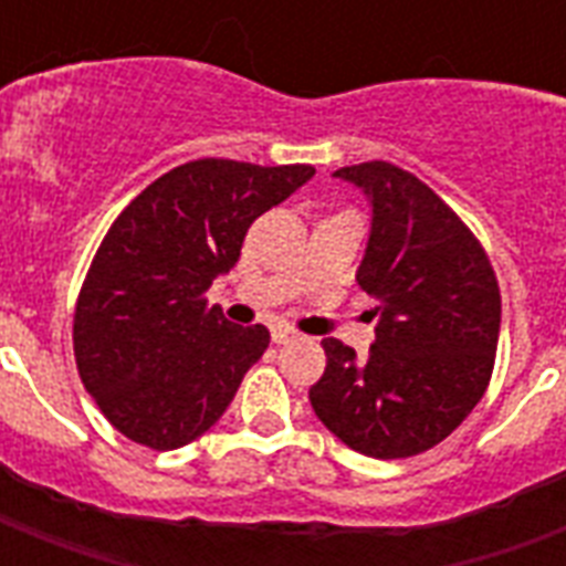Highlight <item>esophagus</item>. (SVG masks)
Masks as SVG:
<instances>
[{
    "mask_svg": "<svg viewBox=\"0 0 566 566\" xmlns=\"http://www.w3.org/2000/svg\"><path fill=\"white\" fill-rule=\"evenodd\" d=\"M293 337H296V328L287 326V323L273 326V344H287V340H293Z\"/></svg>",
    "mask_w": 566,
    "mask_h": 566,
    "instance_id": "obj_1",
    "label": "esophagus"
}]
</instances>
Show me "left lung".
I'll use <instances>...</instances> for the list:
<instances>
[{"label": "left lung", "instance_id": "8db88e82", "mask_svg": "<svg viewBox=\"0 0 566 566\" xmlns=\"http://www.w3.org/2000/svg\"><path fill=\"white\" fill-rule=\"evenodd\" d=\"M373 205L358 284L376 296L367 358L323 340L326 373L308 390L323 426L370 458L438 447L488 390L502 300L488 252L413 172L387 161L340 167Z\"/></svg>", "mask_w": 566, "mask_h": 566}]
</instances>
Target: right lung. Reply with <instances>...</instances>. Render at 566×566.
Returning <instances> with one entry per match:
<instances>
[{"label":"right lung","mask_w":566,"mask_h":566,"mask_svg":"<svg viewBox=\"0 0 566 566\" xmlns=\"http://www.w3.org/2000/svg\"><path fill=\"white\" fill-rule=\"evenodd\" d=\"M314 176L311 164L199 158L164 172L102 238L75 302L78 376L128 440L167 452L220 420L270 346L205 291L238 264L249 226Z\"/></svg>","instance_id":"1"}]
</instances>
